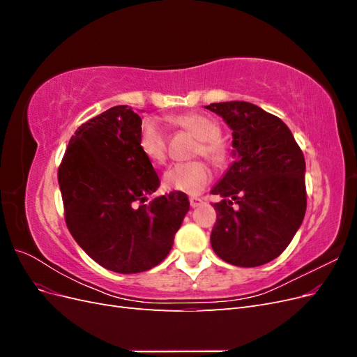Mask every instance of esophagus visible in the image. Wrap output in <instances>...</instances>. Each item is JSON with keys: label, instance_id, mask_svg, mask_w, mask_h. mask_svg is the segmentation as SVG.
Returning <instances> with one entry per match:
<instances>
[{"label": "esophagus", "instance_id": "34e87169", "mask_svg": "<svg viewBox=\"0 0 357 357\" xmlns=\"http://www.w3.org/2000/svg\"><path fill=\"white\" fill-rule=\"evenodd\" d=\"M189 201H190V207L192 208H197V207H199V205L204 204V199L202 198H197V197H192Z\"/></svg>", "mask_w": 357, "mask_h": 357}]
</instances>
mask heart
Masks as SVG:
<instances>
[{
	"label": "heart",
	"mask_w": 357,
	"mask_h": 357,
	"mask_svg": "<svg viewBox=\"0 0 357 357\" xmlns=\"http://www.w3.org/2000/svg\"><path fill=\"white\" fill-rule=\"evenodd\" d=\"M171 121L199 139L198 153L208 158L214 164H220L226 159V147L219 138L220 126L214 119L202 113H186L172 117ZM138 147L153 164H160L165 160L167 137L164 129L153 119H144L139 125ZM210 180L211 172L201 160L174 164L162 177V183L168 190L188 193V195H197L208 185Z\"/></svg>",
	"instance_id": "1"
}]
</instances>
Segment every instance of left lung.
I'll return each mask as SVG.
<instances>
[{"instance_id":"left-lung-1","label":"left lung","mask_w":357,"mask_h":357,"mask_svg":"<svg viewBox=\"0 0 357 357\" xmlns=\"http://www.w3.org/2000/svg\"><path fill=\"white\" fill-rule=\"evenodd\" d=\"M205 109L232 131L235 160L211 189L222 201L211 247L235 266H261L278 257L304 220L305 159L286 123L245 101L214 102Z\"/></svg>"}]
</instances>
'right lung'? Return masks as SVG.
<instances>
[{
	"label": "right lung",
	"mask_w": 357,
	"mask_h": 357,
	"mask_svg": "<svg viewBox=\"0 0 357 357\" xmlns=\"http://www.w3.org/2000/svg\"><path fill=\"white\" fill-rule=\"evenodd\" d=\"M142 117L116 105L71 137L58 171L68 229L84 253L119 274H135L168 256L189 211L186 193L155 197L159 177L138 147Z\"/></svg>",
	"instance_id": "obj_1"
}]
</instances>
